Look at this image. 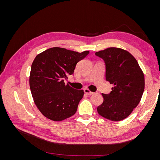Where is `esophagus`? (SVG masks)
Listing matches in <instances>:
<instances>
[{"mask_svg":"<svg viewBox=\"0 0 160 160\" xmlns=\"http://www.w3.org/2000/svg\"><path fill=\"white\" fill-rule=\"evenodd\" d=\"M84 92H85V93L87 94V95H92L93 93V92H91V91H89V89H88V88L84 89Z\"/></svg>","mask_w":160,"mask_h":160,"instance_id":"esophagus-1","label":"esophagus"}]
</instances>
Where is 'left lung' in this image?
<instances>
[{
	"instance_id": "1",
	"label": "left lung",
	"mask_w": 160,
	"mask_h": 160,
	"mask_svg": "<svg viewBox=\"0 0 160 160\" xmlns=\"http://www.w3.org/2000/svg\"><path fill=\"white\" fill-rule=\"evenodd\" d=\"M105 65V79L113 87L103 94V102L97 110L102 117L119 122L131 114L139 104L144 91L145 79L137 60L128 51L116 47L95 52Z\"/></svg>"
}]
</instances>
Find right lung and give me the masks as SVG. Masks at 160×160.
Here are the masks:
<instances>
[{
	"label": "right lung",
	"instance_id": "right-lung-1",
	"mask_svg": "<svg viewBox=\"0 0 160 160\" xmlns=\"http://www.w3.org/2000/svg\"><path fill=\"white\" fill-rule=\"evenodd\" d=\"M89 53L88 51L78 52L52 47L35 58L29 77L30 89L37 108L48 119L60 122L75 113L84 92L66 85L64 81Z\"/></svg>",
	"mask_w": 160,
	"mask_h": 160
}]
</instances>
